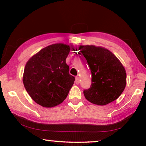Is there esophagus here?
<instances>
[{
  "label": "esophagus",
  "instance_id": "obj_1",
  "mask_svg": "<svg viewBox=\"0 0 146 146\" xmlns=\"http://www.w3.org/2000/svg\"><path fill=\"white\" fill-rule=\"evenodd\" d=\"M80 81V78L79 76H76V80H75V82L76 84H79Z\"/></svg>",
  "mask_w": 146,
  "mask_h": 146
}]
</instances>
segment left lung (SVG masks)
<instances>
[{"instance_id": "obj_1", "label": "left lung", "mask_w": 146, "mask_h": 146, "mask_svg": "<svg viewBox=\"0 0 146 146\" xmlns=\"http://www.w3.org/2000/svg\"><path fill=\"white\" fill-rule=\"evenodd\" d=\"M92 72V84L84 90L90 102L105 106L118 98L126 86V72L119 59L109 50L94 45H80Z\"/></svg>"}]
</instances>
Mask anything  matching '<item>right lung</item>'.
Listing matches in <instances>:
<instances>
[{"label": "right lung", "instance_id": "right-lung-1", "mask_svg": "<svg viewBox=\"0 0 146 146\" xmlns=\"http://www.w3.org/2000/svg\"><path fill=\"white\" fill-rule=\"evenodd\" d=\"M70 46L53 44L41 49L26 64L23 82L26 90L38 104L52 108L66 98L74 82L66 59Z\"/></svg>", "mask_w": 146, "mask_h": 146}]
</instances>
